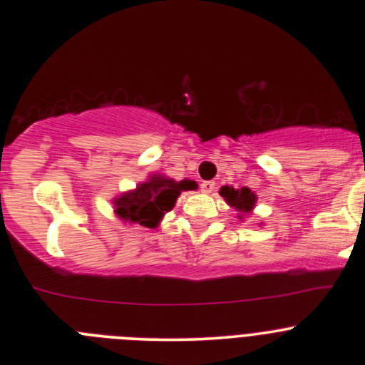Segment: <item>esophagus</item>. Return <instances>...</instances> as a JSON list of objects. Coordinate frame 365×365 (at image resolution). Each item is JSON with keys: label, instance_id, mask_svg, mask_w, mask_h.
<instances>
[{"label": "esophagus", "instance_id": "34e87169", "mask_svg": "<svg viewBox=\"0 0 365 365\" xmlns=\"http://www.w3.org/2000/svg\"><path fill=\"white\" fill-rule=\"evenodd\" d=\"M200 187H202V193H212L215 190V182L214 181H203L200 184Z\"/></svg>", "mask_w": 365, "mask_h": 365}]
</instances>
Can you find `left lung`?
<instances>
[{
  "instance_id": "left-lung-1",
  "label": "left lung",
  "mask_w": 365,
  "mask_h": 365,
  "mask_svg": "<svg viewBox=\"0 0 365 365\" xmlns=\"http://www.w3.org/2000/svg\"><path fill=\"white\" fill-rule=\"evenodd\" d=\"M219 193H221V197L225 198L231 207H235L242 215L250 214V210L254 209V203H256V195H254L249 187L235 190V187L231 186H222ZM242 215H238V217L242 219Z\"/></svg>"
}]
</instances>
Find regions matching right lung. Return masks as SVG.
<instances>
[{"mask_svg":"<svg viewBox=\"0 0 365 365\" xmlns=\"http://www.w3.org/2000/svg\"><path fill=\"white\" fill-rule=\"evenodd\" d=\"M195 187L197 182L190 179L175 182L174 179L153 175L148 182L139 184L137 190L116 198L115 212L123 221L135 222L146 228H156L163 214L172 210L181 191L195 190Z\"/></svg>","mask_w":365,"mask_h":365,"instance_id":"right-lung-1","label":"right lung"}]
</instances>
